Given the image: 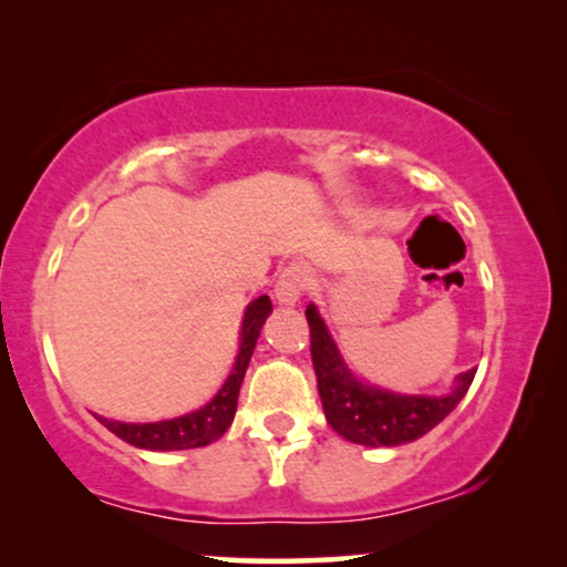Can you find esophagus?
<instances>
[{"mask_svg":"<svg viewBox=\"0 0 567 567\" xmlns=\"http://www.w3.org/2000/svg\"><path fill=\"white\" fill-rule=\"evenodd\" d=\"M312 284V268L307 262H289L276 281V301L284 307H293L301 293Z\"/></svg>","mask_w":567,"mask_h":567,"instance_id":"34e87169","label":"esophagus"}]
</instances>
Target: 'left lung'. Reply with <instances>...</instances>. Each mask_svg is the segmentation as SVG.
Wrapping results in <instances>:
<instances>
[{
	"label": "left lung",
	"mask_w": 567,
	"mask_h": 567,
	"mask_svg": "<svg viewBox=\"0 0 567 567\" xmlns=\"http://www.w3.org/2000/svg\"><path fill=\"white\" fill-rule=\"evenodd\" d=\"M309 343L320 390L322 410L332 431L361 446H400L415 441L444 421L467 394L477 369L456 377L454 390L441 398L425 394H394L363 384L340 359L336 340L330 338L315 305L307 307Z\"/></svg>",
	"instance_id": "8db88e82"
}]
</instances>
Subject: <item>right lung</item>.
Listing matches in <instances>:
<instances>
[{"label":"right lung","instance_id":"1","mask_svg":"<svg viewBox=\"0 0 567 567\" xmlns=\"http://www.w3.org/2000/svg\"><path fill=\"white\" fill-rule=\"evenodd\" d=\"M270 312H274V305H270L268 297H258L247 305L243 320V343H239L235 369H231V374L227 377L221 390L214 394V400L206 402L200 410H193L188 415L159 423H121L107 421V417L100 415L97 421L103 423L107 431H113L115 436L126 441V444L138 449H152V452H177V449L208 446L212 441L224 436V431L229 429L231 421H235L239 386H243L247 363H250L255 343H258L262 322H266V317Z\"/></svg>","mask_w":567,"mask_h":567}]
</instances>
